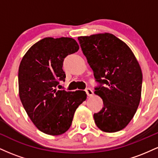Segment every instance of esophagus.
I'll use <instances>...</instances> for the list:
<instances>
[{"label": "esophagus", "mask_w": 158, "mask_h": 158, "mask_svg": "<svg viewBox=\"0 0 158 158\" xmlns=\"http://www.w3.org/2000/svg\"><path fill=\"white\" fill-rule=\"evenodd\" d=\"M85 92H86L87 95H88V97H91V96H93L94 94L93 90L90 89V88H87V89L85 90Z\"/></svg>", "instance_id": "obj_1"}]
</instances>
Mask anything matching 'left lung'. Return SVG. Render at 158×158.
I'll return each mask as SVG.
<instances>
[{
    "label": "left lung",
    "mask_w": 158,
    "mask_h": 158,
    "mask_svg": "<svg viewBox=\"0 0 158 158\" xmlns=\"http://www.w3.org/2000/svg\"><path fill=\"white\" fill-rule=\"evenodd\" d=\"M83 54L100 85L94 94L103 108L94 114L98 128L117 132L126 128L137 111L141 98L143 74L129 47L110 33L78 37Z\"/></svg>",
    "instance_id": "left-lung-1"
}]
</instances>
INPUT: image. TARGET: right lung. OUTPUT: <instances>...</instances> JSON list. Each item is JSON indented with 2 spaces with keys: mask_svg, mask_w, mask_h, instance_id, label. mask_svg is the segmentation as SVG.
<instances>
[{
  "mask_svg": "<svg viewBox=\"0 0 158 158\" xmlns=\"http://www.w3.org/2000/svg\"><path fill=\"white\" fill-rule=\"evenodd\" d=\"M79 49L71 38H44L29 49L20 63V99L36 128L47 135L68 131L76 110L87 98L84 90L56 89L66 77L64 58Z\"/></svg>",
  "mask_w": 158,
  "mask_h": 158,
  "instance_id": "obj_1",
  "label": "right lung"
}]
</instances>
